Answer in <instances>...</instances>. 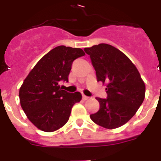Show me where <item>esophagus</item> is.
<instances>
[{"label":"esophagus","instance_id":"1","mask_svg":"<svg viewBox=\"0 0 161 161\" xmlns=\"http://www.w3.org/2000/svg\"><path fill=\"white\" fill-rule=\"evenodd\" d=\"M83 99L85 101H86V100H89V97H87V96H85V95H83Z\"/></svg>","mask_w":161,"mask_h":161}]
</instances>
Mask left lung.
Wrapping results in <instances>:
<instances>
[{
    "instance_id": "1",
    "label": "left lung",
    "mask_w": 161,
    "mask_h": 161,
    "mask_svg": "<svg viewBox=\"0 0 161 161\" xmlns=\"http://www.w3.org/2000/svg\"><path fill=\"white\" fill-rule=\"evenodd\" d=\"M96 71L97 81L106 83L107 98L97 97L100 109L90 114L96 124L114 129L136 114L145 97V85L131 61L114 47L100 43L85 48Z\"/></svg>"
}]
</instances>
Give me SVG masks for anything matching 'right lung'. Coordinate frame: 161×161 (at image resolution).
<instances>
[{"label": "right lung", "mask_w": 161, "mask_h": 161, "mask_svg": "<svg viewBox=\"0 0 161 161\" xmlns=\"http://www.w3.org/2000/svg\"><path fill=\"white\" fill-rule=\"evenodd\" d=\"M80 48L59 46L38 61L19 90L20 103L28 119L39 130L52 132L66 124L80 93H68L60 81H68L72 62L85 55Z\"/></svg>", "instance_id": "add662e5"}]
</instances>
